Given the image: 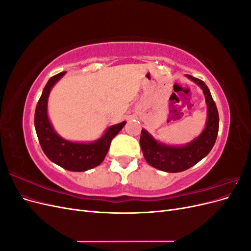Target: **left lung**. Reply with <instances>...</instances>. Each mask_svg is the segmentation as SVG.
Wrapping results in <instances>:
<instances>
[{"label":"left lung","mask_w":251,"mask_h":251,"mask_svg":"<svg viewBox=\"0 0 251 251\" xmlns=\"http://www.w3.org/2000/svg\"><path fill=\"white\" fill-rule=\"evenodd\" d=\"M202 88L207 103V123L198 138L185 147H168L158 143L151 136L142 130L140 147L147 162L155 169L169 173L183 172L198 163L211 151L219 131V113L210 91L205 82L192 75H187Z\"/></svg>","instance_id":"obj_1"}]
</instances>
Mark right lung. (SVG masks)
Wrapping results in <instances>:
<instances>
[{"label": "right lung", "mask_w": 251, "mask_h": 251, "mask_svg": "<svg viewBox=\"0 0 251 251\" xmlns=\"http://www.w3.org/2000/svg\"><path fill=\"white\" fill-rule=\"evenodd\" d=\"M66 72L52 76L45 86L36 104L34 126L41 148L52 162L72 172H83L100 165L107 155L112 139L120 132L126 121L110 126L102 137L92 143L67 141L54 132L47 116V101L51 88Z\"/></svg>", "instance_id": "add662e5"}]
</instances>
